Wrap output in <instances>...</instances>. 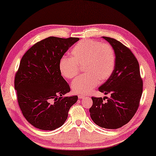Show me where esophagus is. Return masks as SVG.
Instances as JSON below:
<instances>
[{
	"label": "esophagus",
	"mask_w": 156,
	"mask_h": 156,
	"mask_svg": "<svg viewBox=\"0 0 156 156\" xmlns=\"http://www.w3.org/2000/svg\"><path fill=\"white\" fill-rule=\"evenodd\" d=\"M78 98H80V99H83V98H85V95H79Z\"/></svg>",
	"instance_id": "obj_1"
}]
</instances>
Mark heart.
<instances>
[{
	"label": "heart",
	"instance_id": "obj_1",
	"mask_svg": "<svg viewBox=\"0 0 156 156\" xmlns=\"http://www.w3.org/2000/svg\"><path fill=\"white\" fill-rule=\"evenodd\" d=\"M70 56L60 60L59 69L67 79H74L83 66L84 75L78 76L72 83L75 93L85 95L110 77L114 72L116 56L112 45L98 40H81L73 46Z\"/></svg>",
	"mask_w": 156,
	"mask_h": 156
}]
</instances>
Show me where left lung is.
<instances>
[{
  "label": "left lung",
  "instance_id": "1",
  "mask_svg": "<svg viewBox=\"0 0 156 156\" xmlns=\"http://www.w3.org/2000/svg\"><path fill=\"white\" fill-rule=\"evenodd\" d=\"M113 47L116 56L114 72L98 90L110 98L92 97L89 109L93 121L101 128L117 129L130 121L137 110L143 90L140 66L130 49L118 40L102 37Z\"/></svg>",
  "mask_w": 156,
  "mask_h": 156
}]
</instances>
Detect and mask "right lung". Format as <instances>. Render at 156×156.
Segmentation results:
<instances>
[{"label": "right lung", "mask_w": 156, "mask_h": 156, "mask_svg": "<svg viewBox=\"0 0 156 156\" xmlns=\"http://www.w3.org/2000/svg\"><path fill=\"white\" fill-rule=\"evenodd\" d=\"M78 37H49L31 47L20 61L14 77L17 101L25 119L43 130L63 125L76 95L63 97L70 91L61 76L60 60Z\"/></svg>", "instance_id": "right-lung-1"}]
</instances>
